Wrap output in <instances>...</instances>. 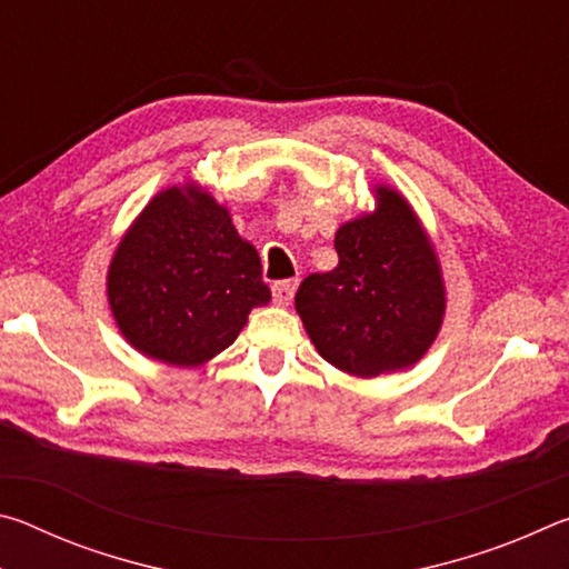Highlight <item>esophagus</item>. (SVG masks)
Returning <instances> with one entry per match:
<instances>
[{"instance_id":"34e87169","label":"esophagus","mask_w":569,"mask_h":569,"mask_svg":"<svg viewBox=\"0 0 569 569\" xmlns=\"http://www.w3.org/2000/svg\"><path fill=\"white\" fill-rule=\"evenodd\" d=\"M296 288H298V281H278L276 286H273V298H276V303L278 306H288L293 301V293H296Z\"/></svg>"}]
</instances>
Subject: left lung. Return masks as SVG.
Wrapping results in <instances>:
<instances>
[{
    "label": "left lung",
    "instance_id": "1",
    "mask_svg": "<svg viewBox=\"0 0 569 569\" xmlns=\"http://www.w3.org/2000/svg\"><path fill=\"white\" fill-rule=\"evenodd\" d=\"M336 230L339 266L308 276L296 293L308 339L326 361L359 379L403 371L437 341L447 288L437 248L397 188Z\"/></svg>",
    "mask_w": 569,
    "mask_h": 569
}]
</instances>
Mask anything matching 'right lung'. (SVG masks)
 I'll return each instance as SVG.
<instances>
[{"label": "right lung", "instance_id": "obj_1", "mask_svg": "<svg viewBox=\"0 0 569 569\" xmlns=\"http://www.w3.org/2000/svg\"><path fill=\"white\" fill-rule=\"evenodd\" d=\"M108 301L134 351L203 366L271 301L258 250L198 182L160 190L124 230L108 268Z\"/></svg>", "mask_w": 569, "mask_h": 569}]
</instances>
